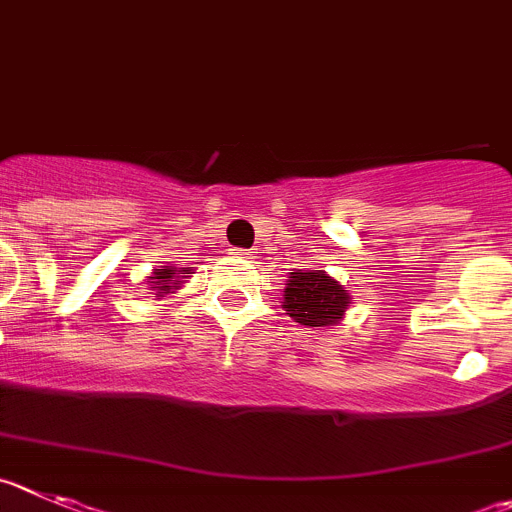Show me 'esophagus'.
Masks as SVG:
<instances>
[{"instance_id": "esophagus-1", "label": "esophagus", "mask_w": 512, "mask_h": 512, "mask_svg": "<svg viewBox=\"0 0 512 512\" xmlns=\"http://www.w3.org/2000/svg\"><path fill=\"white\" fill-rule=\"evenodd\" d=\"M232 255H237V257H242V260H247V257H250V252H247V250H242V247H237V250H234Z\"/></svg>"}]
</instances>
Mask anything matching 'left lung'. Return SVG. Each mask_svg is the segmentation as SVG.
<instances>
[{
    "label": "left lung",
    "instance_id": "8db88e82",
    "mask_svg": "<svg viewBox=\"0 0 512 512\" xmlns=\"http://www.w3.org/2000/svg\"><path fill=\"white\" fill-rule=\"evenodd\" d=\"M283 308L300 326H333L346 313L348 293L323 270L290 272Z\"/></svg>",
    "mask_w": 512,
    "mask_h": 512
}]
</instances>
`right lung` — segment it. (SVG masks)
<instances>
[{
    "mask_svg": "<svg viewBox=\"0 0 512 512\" xmlns=\"http://www.w3.org/2000/svg\"><path fill=\"white\" fill-rule=\"evenodd\" d=\"M186 275H189V270H186V267H181V270H176V267H166V270L154 272V278L151 280L156 283V288L164 290V293H169V290L179 288L181 278H186Z\"/></svg>",
    "mask_w": 512,
    "mask_h": 512,
    "instance_id": "1",
    "label": "right lung"
}]
</instances>
